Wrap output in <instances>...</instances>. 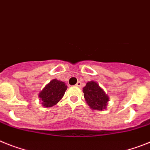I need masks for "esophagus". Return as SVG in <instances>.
<instances>
[{
  "label": "esophagus",
  "mask_w": 150,
  "mask_h": 150,
  "mask_svg": "<svg viewBox=\"0 0 150 150\" xmlns=\"http://www.w3.org/2000/svg\"><path fill=\"white\" fill-rule=\"evenodd\" d=\"M76 86L81 87V81H78L77 84H76Z\"/></svg>",
  "instance_id": "34e87169"
}]
</instances>
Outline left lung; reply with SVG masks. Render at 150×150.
Here are the masks:
<instances>
[{
  "instance_id": "8db88e82",
  "label": "left lung",
  "mask_w": 150,
  "mask_h": 150,
  "mask_svg": "<svg viewBox=\"0 0 150 150\" xmlns=\"http://www.w3.org/2000/svg\"><path fill=\"white\" fill-rule=\"evenodd\" d=\"M82 91L85 101L91 109L94 110H104L106 109L109 96L96 81L87 82Z\"/></svg>"
}]
</instances>
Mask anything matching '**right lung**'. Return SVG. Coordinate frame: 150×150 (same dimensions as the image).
<instances>
[{
	"mask_svg": "<svg viewBox=\"0 0 150 150\" xmlns=\"http://www.w3.org/2000/svg\"><path fill=\"white\" fill-rule=\"evenodd\" d=\"M67 85L64 81L52 79L39 93V98L44 108H51L56 105L64 96Z\"/></svg>",
	"mask_w": 150,
	"mask_h": 150,
	"instance_id": "obj_1",
	"label": "right lung"
}]
</instances>
